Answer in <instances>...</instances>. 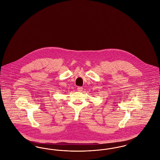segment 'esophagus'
<instances>
[{
  "label": "esophagus",
  "mask_w": 160,
  "mask_h": 160,
  "mask_svg": "<svg viewBox=\"0 0 160 160\" xmlns=\"http://www.w3.org/2000/svg\"><path fill=\"white\" fill-rule=\"evenodd\" d=\"M77 90L78 92H82L83 91V88L82 87H78Z\"/></svg>",
  "instance_id": "34e87169"
}]
</instances>
